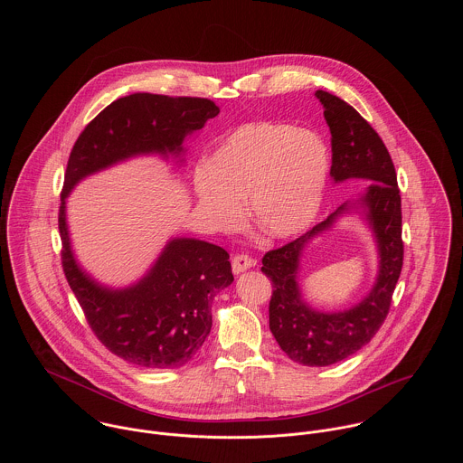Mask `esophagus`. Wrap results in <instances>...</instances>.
I'll list each match as a JSON object with an SVG mask.
<instances>
[{
    "mask_svg": "<svg viewBox=\"0 0 463 463\" xmlns=\"http://www.w3.org/2000/svg\"><path fill=\"white\" fill-rule=\"evenodd\" d=\"M255 264H257V260H253V259L248 257V255H237V257L232 259V269H233L235 274H241V272L251 269Z\"/></svg>",
    "mask_w": 463,
    "mask_h": 463,
    "instance_id": "34e87169",
    "label": "esophagus"
}]
</instances>
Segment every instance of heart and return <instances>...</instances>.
<instances>
[{"label":"heart","mask_w":463,"mask_h":463,"mask_svg":"<svg viewBox=\"0 0 463 463\" xmlns=\"http://www.w3.org/2000/svg\"><path fill=\"white\" fill-rule=\"evenodd\" d=\"M330 173L321 135L288 123L251 121L235 127L204 167L194 173L199 208L212 226L230 232L244 219L272 239L305 232L319 213Z\"/></svg>","instance_id":"b5f03b06"}]
</instances>
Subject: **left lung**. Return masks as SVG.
I'll return each mask as SVG.
<instances>
[{
	"label": "left lung",
	"mask_w": 463,
	"mask_h": 463,
	"mask_svg": "<svg viewBox=\"0 0 463 463\" xmlns=\"http://www.w3.org/2000/svg\"><path fill=\"white\" fill-rule=\"evenodd\" d=\"M331 133L333 182L360 178L373 182L349 203L340 204L323 222L299 239L267 251L262 272L272 281L269 328L278 345L296 364L326 367L362 349L385 323L402 267L401 196L392 158L376 130L344 99L326 90L316 92ZM360 207L370 222L381 255V269L372 292L344 313H317L304 303L297 270L304 246L329 229L340 213Z\"/></svg>",
	"instance_id": "8db88e82"
}]
</instances>
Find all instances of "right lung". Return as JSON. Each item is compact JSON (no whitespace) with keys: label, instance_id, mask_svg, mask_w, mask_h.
I'll list each match as a JSON object with an SVG mask.
<instances>
[{"label":"right lung","instance_id":"obj_1","mask_svg":"<svg viewBox=\"0 0 463 463\" xmlns=\"http://www.w3.org/2000/svg\"><path fill=\"white\" fill-rule=\"evenodd\" d=\"M219 114L206 98L137 92L101 110L76 138L59 210L62 267L98 340L119 358L146 369H175L196 356L212 328V301L232 285L230 255L198 239H173L147 274L127 288H110L76 262L66 199L89 175L137 155H180L187 135Z\"/></svg>","mask_w":463,"mask_h":463}]
</instances>
